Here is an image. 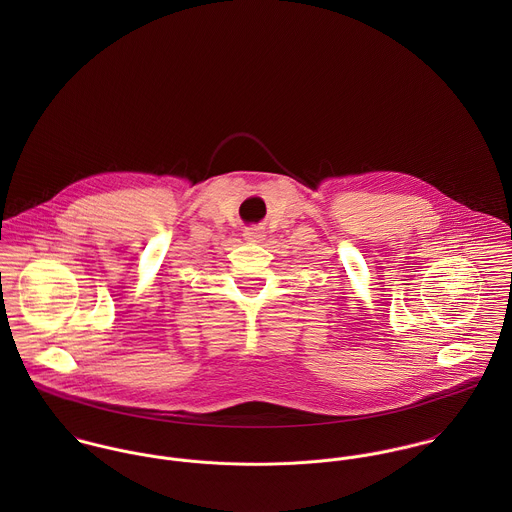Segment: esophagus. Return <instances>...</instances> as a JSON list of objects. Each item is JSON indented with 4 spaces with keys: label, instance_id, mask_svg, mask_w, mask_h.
I'll return each mask as SVG.
<instances>
[{
    "label": "esophagus",
    "instance_id": "esophagus-1",
    "mask_svg": "<svg viewBox=\"0 0 512 512\" xmlns=\"http://www.w3.org/2000/svg\"><path fill=\"white\" fill-rule=\"evenodd\" d=\"M264 236H266V232H264L262 226H248V228L244 230V238L250 240V242H262Z\"/></svg>",
    "mask_w": 512,
    "mask_h": 512
}]
</instances>
